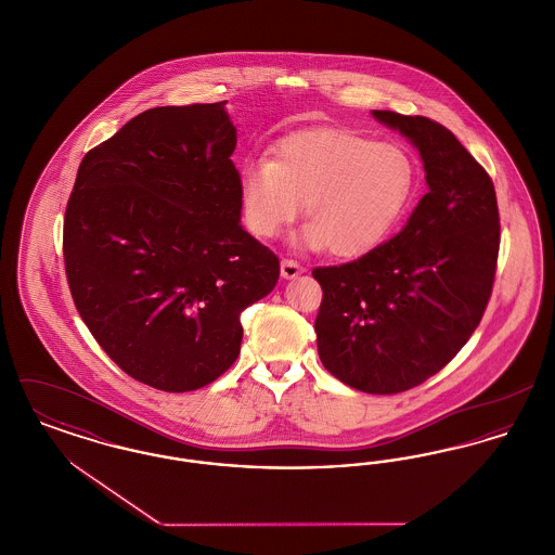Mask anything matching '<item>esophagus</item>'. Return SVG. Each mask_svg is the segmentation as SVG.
I'll list each match as a JSON object with an SVG mask.
<instances>
[{"mask_svg":"<svg viewBox=\"0 0 555 555\" xmlns=\"http://www.w3.org/2000/svg\"><path fill=\"white\" fill-rule=\"evenodd\" d=\"M301 272H304V266L299 264L297 260H289V258L281 260V274H283V279H295Z\"/></svg>","mask_w":555,"mask_h":555,"instance_id":"34e87169","label":"esophagus"}]
</instances>
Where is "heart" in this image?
<instances>
[{
    "label": "heart",
    "instance_id": "heart-1",
    "mask_svg": "<svg viewBox=\"0 0 555 555\" xmlns=\"http://www.w3.org/2000/svg\"><path fill=\"white\" fill-rule=\"evenodd\" d=\"M418 185L421 164L405 145L318 129L283 139L272 159H249L238 199L247 231L260 238L276 237L304 202L301 241L351 260L396 231Z\"/></svg>",
    "mask_w": 555,
    "mask_h": 555
}]
</instances>
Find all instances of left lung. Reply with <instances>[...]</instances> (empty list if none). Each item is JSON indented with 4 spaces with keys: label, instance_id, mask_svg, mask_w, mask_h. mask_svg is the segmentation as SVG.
<instances>
[{
    "label": "left lung",
    "instance_id": "obj_1",
    "mask_svg": "<svg viewBox=\"0 0 555 555\" xmlns=\"http://www.w3.org/2000/svg\"><path fill=\"white\" fill-rule=\"evenodd\" d=\"M421 152L428 193L396 237L341 266H318V356L335 378L393 396L449 364L487 310L500 210L487 170L443 125L372 109Z\"/></svg>",
    "mask_w": 555,
    "mask_h": 555
}]
</instances>
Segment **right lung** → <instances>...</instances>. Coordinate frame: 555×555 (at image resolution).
I'll return each instance as SVG.
<instances>
[{
    "label": "right lung",
    "instance_id": "obj_1",
    "mask_svg": "<svg viewBox=\"0 0 555 555\" xmlns=\"http://www.w3.org/2000/svg\"><path fill=\"white\" fill-rule=\"evenodd\" d=\"M227 102L141 112L80 162L64 266L82 322L134 380L195 391L233 366L238 314L279 281L241 229Z\"/></svg>",
    "mask_w": 555,
    "mask_h": 555
}]
</instances>
